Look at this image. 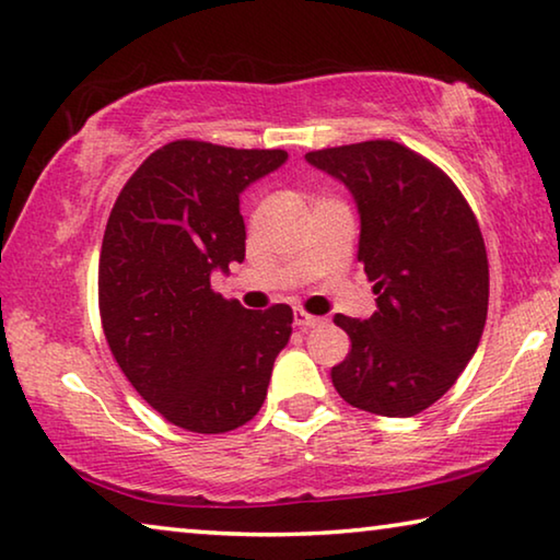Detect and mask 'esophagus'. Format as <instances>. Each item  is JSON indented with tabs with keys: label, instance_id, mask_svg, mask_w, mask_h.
Instances as JSON below:
<instances>
[{
	"label": "esophagus",
	"instance_id": "34e87169",
	"mask_svg": "<svg viewBox=\"0 0 560 560\" xmlns=\"http://www.w3.org/2000/svg\"><path fill=\"white\" fill-rule=\"evenodd\" d=\"M324 322H326V318L312 316V314L301 312V308H296V312H294V324H296L299 328H312V326H318V324H324Z\"/></svg>",
	"mask_w": 560,
	"mask_h": 560
}]
</instances>
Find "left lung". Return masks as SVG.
Instances as JSON below:
<instances>
[{
	"mask_svg": "<svg viewBox=\"0 0 560 560\" xmlns=\"http://www.w3.org/2000/svg\"><path fill=\"white\" fill-rule=\"evenodd\" d=\"M353 194L359 261L374 281V316L334 322L351 351L331 369L346 404L416 416L456 384L488 314L486 244L471 207L441 168L392 139L308 152Z\"/></svg>",
	"mask_w": 560,
	"mask_h": 560,
	"instance_id": "1",
	"label": "left lung"
}]
</instances>
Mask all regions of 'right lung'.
Wrapping results in <instances>:
<instances>
[{
    "mask_svg": "<svg viewBox=\"0 0 560 560\" xmlns=\"http://www.w3.org/2000/svg\"><path fill=\"white\" fill-rule=\"evenodd\" d=\"M283 149L179 139L119 191L100 256V314L124 376L168 423L226 433L252 421L294 312H248L211 289L244 261L238 194L287 162Z\"/></svg>",
    "mask_w": 560,
    "mask_h": 560,
    "instance_id": "add662e5",
    "label": "right lung"
}]
</instances>
